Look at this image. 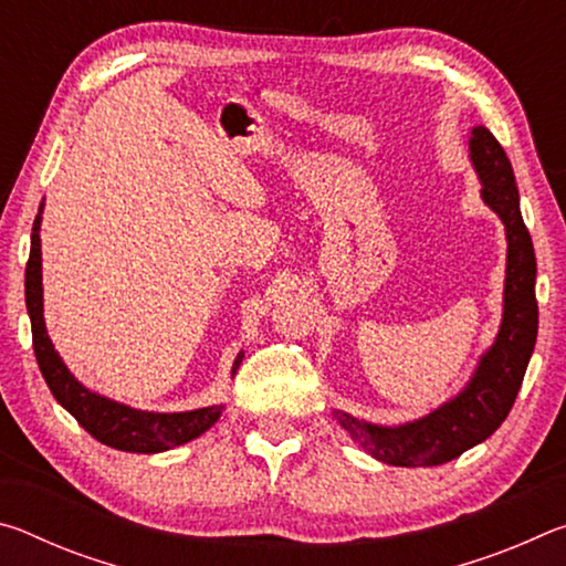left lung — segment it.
<instances>
[{"label":"left lung","mask_w":566,"mask_h":566,"mask_svg":"<svg viewBox=\"0 0 566 566\" xmlns=\"http://www.w3.org/2000/svg\"><path fill=\"white\" fill-rule=\"evenodd\" d=\"M469 159L482 181L484 205L500 214L506 232L502 324L467 387L427 417L399 427H381L334 409V417L354 442L391 467H437L452 462L467 449L492 437L520 395L526 364L534 352L536 327H539L534 296L536 260L530 229L522 219L510 157L490 129L474 127L469 137Z\"/></svg>","instance_id":"8db88e82"}]
</instances>
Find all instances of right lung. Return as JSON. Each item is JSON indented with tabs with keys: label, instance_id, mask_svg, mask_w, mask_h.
I'll list each match as a JSON object with an SVG mask.
<instances>
[{
	"label": "right lung",
	"instance_id": "obj_1",
	"mask_svg": "<svg viewBox=\"0 0 566 566\" xmlns=\"http://www.w3.org/2000/svg\"><path fill=\"white\" fill-rule=\"evenodd\" d=\"M42 209L34 219L32 227V249L30 262H27L24 274V296H27V312H30L32 322V344L36 354V364L46 381V387L54 395V399L70 411V415L87 429V432L97 439V442L107 444L112 449H122V452H137V454H157L175 449L179 444H187L199 434H205L214 421L222 417L224 405L202 407L191 411H171V415H161V411H145L134 409L119 401L107 399L82 385L66 364L54 352V344L44 327V302H42V242H40V227H42ZM244 354L239 352L232 367V377L237 375L239 364H242Z\"/></svg>",
	"mask_w": 566,
	"mask_h": 566
}]
</instances>
